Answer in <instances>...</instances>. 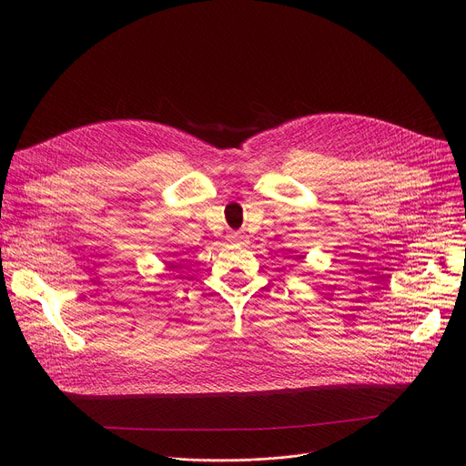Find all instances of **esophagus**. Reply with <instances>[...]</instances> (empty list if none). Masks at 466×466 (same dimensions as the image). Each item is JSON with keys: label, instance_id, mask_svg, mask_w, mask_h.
Masks as SVG:
<instances>
[{"label": "esophagus", "instance_id": "1", "mask_svg": "<svg viewBox=\"0 0 466 466\" xmlns=\"http://www.w3.org/2000/svg\"><path fill=\"white\" fill-rule=\"evenodd\" d=\"M228 238H230V241H236V243H246L248 241V236L239 234V232H232Z\"/></svg>", "mask_w": 466, "mask_h": 466}]
</instances>
